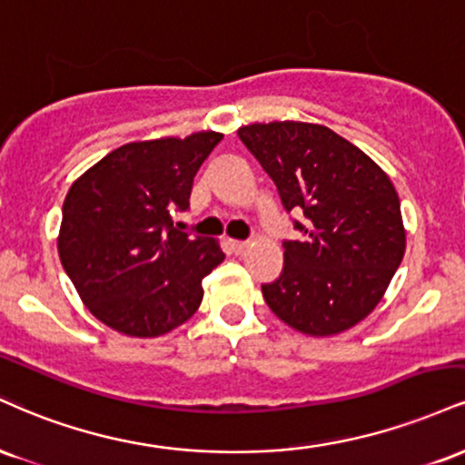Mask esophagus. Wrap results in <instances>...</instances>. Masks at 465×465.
<instances>
[{"instance_id": "1", "label": "esophagus", "mask_w": 465, "mask_h": 465, "mask_svg": "<svg viewBox=\"0 0 465 465\" xmlns=\"http://www.w3.org/2000/svg\"><path fill=\"white\" fill-rule=\"evenodd\" d=\"M228 245H231V250L234 254H243L245 250L250 248L248 242H234V239H232V242H228Z\"/></svg>"}]
</instances>
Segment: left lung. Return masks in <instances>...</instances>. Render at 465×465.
I'll return each instance as SVG.
<instances>
[{"label":"left lung","instance_id":"obj_1","mask_svg":"<svg viewBox=\"0 0 465 465\" xmlns=\"http://www.w3.org/2000/svg\"><path fill=\"white\" fill-rule=\"evenodd\" d=\"M274 180L287 211H302L300 242H285V267L263 285L267 307L293 331L331 337L368 318L407 248L401 200L365 152L307 122L237 130Z\"/></svg>","mask_w":465,"mask_h":465}]
</instances>
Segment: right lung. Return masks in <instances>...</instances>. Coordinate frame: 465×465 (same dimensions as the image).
<instances>
[{
	"mask_svg": "<svg viewBox=\"0 0 465 465\" xmlns=\"http://www.w3.org/2000/svg\"><path fill=\"white\" fill-rule=\"evenodd\" d=\"M202 130L125 143L86 169L63 204L58 256L86 309L128 337L178 329L204 298L220 242L173 228L202 163L222 141Z\"/></svg>",
	"mask_w": 465,
	"mask_h": 465,
	"instance_id": "obj_1",
	"label": "right lung"
}]
</instances>
